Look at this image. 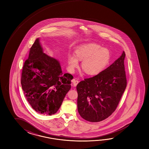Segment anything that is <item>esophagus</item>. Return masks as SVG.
Returning a JSON list of instances; mask_svg holds the SVG:
<instances>
[{"label":"esophagus","mask_w":149,"mask_h":149,"mask_svg":"<svg viewBox=\"0 0 149 149\" xmlns=\"http://www.w3.org/2000/svg\"><path fill=\"white\" fill-rule=\"evenodd\" d=\"M72 83H73V86H74V87H76V86H77L79 83L78 80H77L76 79H73V80H72Z\"/></svg>","instance_id":"1"}]
</instances>
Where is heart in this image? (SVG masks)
Wrapping results in <instances>:
<instances>
[{
    "label": "heart",
    "instance_id": "obj_1",
    "mask_svg": "<svg viewBox=\"0 0 149 149\" xmlns=\"http://www.w3.org/2000/svg\"><path fill=\"white\" fill-rule=\"evenodd\" d=\"M76 56L68 57L69 70L71 72L78 67L79 60L82 61L81 67L89 75H95L103 70L108 63L110 54L108 50L97 43L86 44L79 47L75 51Z\"/></svg>",
    "mask_w": 149,
    "mask_h": 149
}]
</instances>
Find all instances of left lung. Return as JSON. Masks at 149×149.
I'll return each instance as SVG.
<instances>
[{
    "instance_id": "left-lung-1",
    "label": "left lung",
    "mask_w": 149,
    "mask_h": 149,
    "mask_svg": "<svg viewBox=\"0 0 149 149\" xmlns=\"http://www.w3.org/2000/svg\"><path fill=\"white\" fill-rule=\"evenodd\" d=\"M125 52L105 70L77 86L78 110L89 122H100L113 113L127 87Z\"/></svg>"
}]
</instances>
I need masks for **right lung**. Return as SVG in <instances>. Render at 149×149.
<instances>
[{
  "label": "right lung",
  "instance_id": "obj_1",
  "mask_svg": "<svg viewBox=\"0 0 149 149\" xmlns=\"http://www.w3.org/2000/svg\"><path fill=\"white\" fill-rule=\"evenodd\" d=\"M73 76L62 73L59 61L43 52L36 39L24 62L21 84L24 96L39 113H56L71 88Z\"/></svg>",
  "mask_w": 149,
  "mask_h": 149
}]
</instances>
